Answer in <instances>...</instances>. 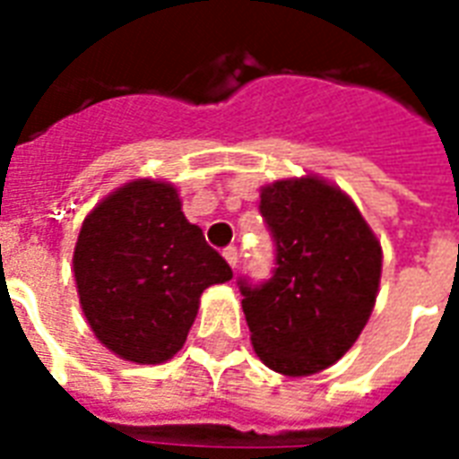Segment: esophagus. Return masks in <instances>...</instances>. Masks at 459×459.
I'll use <instances>...</instances> for the list:
<instances>
[{"label":"esophagus","instance_id":"1","mask_svg":"<svg viewBox=\"0 0 459 459\" xmlns=\"http://www.w3.org/2000/svg\"><path fill=\"white\" fill-rule=\"evenodd\" d=\"M223 258H226V263H229L230 268H236L238 265V260H240V253L236 246H229V248L223 250Z\"/></svg>","mask_w":459,"mask_h":459}]
</instances>
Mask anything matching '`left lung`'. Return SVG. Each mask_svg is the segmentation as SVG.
<instances>
[{
  "label": "left lung",
  "mask_w": 459,
  "mask_h": 459,
  "mask_svg": "<svg viewBox=\"0 0 459 459\" xmlns=\"http://www.w3.org/2000/svg\"><path fill=\"white\" fill-rule=\"evenodd\" d=\"M260 213L275 240V270L255 288L240 280L250 342L278 374H317L354 346L371 317L381 243L354 201L319 177L263 186Z\"/></svg>",
  "instance_id": "1"
}]
</instances>
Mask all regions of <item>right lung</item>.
I'll return each mask as SVG.
<instances>
[{
    "mask_svg": "<svg viewBox=\"0 0 459 459\" xmlns=\"http://www.w3.org/2000/svg\"><path fill=\"white\" fill-rule=\"evenodd\" d=\"M81 307L125 361L161 364L179 351L201 292L233 278L169 181L134 179L85 216L74 250Z\"/></svg>",
    "mask_w": 459,
    "mask_h": 459,
    "instance_id": "1",
    "label": "right lung"
}]
</instances>
